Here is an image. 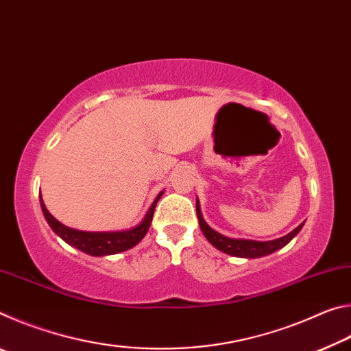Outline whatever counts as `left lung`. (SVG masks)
Segmentation results:
<instances>
[{
	"label": "left lung",
	"mask_w": 351,
	"mask_h": 351,
	"mask_svg": "<svg viewBox=\"0 0 351 351\" xmlns=\"http://www.w3.org/2000/svg\"><path fill=\"white\" fill-rule=\"evenodd\" d=\"M197 217H198L201 230H203L204 237L210 241L212 246H215L218 251H221L224 254L234 255V257H243V258L265 257V255H269L272 252L278 251V249L287 246L288 243L300 232L302 226H304V223L299 224L294 230H291L288 235L280 237V239L277 240L255 241V240H243V239H229V237H224L221 234H218L217 230H213L210 226L204 221L198 199H197Z\"/></svg>",
	"instance_id": "left-lung-1"
}]
</instances>
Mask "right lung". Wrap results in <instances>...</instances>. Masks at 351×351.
<instances>
[{
    "label": "right lung",
    "instance_id": "1",
    "mask_svg": "<svg viewBox=\"0 0 351 351\" xmlns=\"http://www.w3.org/2000/svg\"><path fill=\"white\" fill-rule=\"evenodd\" d=\"M162 193L164 192H161L156 198H154L150 209L147 210L144 219H142L138 226H134L133 229L128 230H119V232H85V230L71 229L51 215L49 210L46 209L43 199H41V195L40 204L47 224L51 226V229L54 230L63 241H66L68 245L77 247L79 251L85 254L94 255V257H104V255H112L127 251V249H132L144 239L148 229H150L154 207H156V203L159 198L162 197Z\"/></svg>",
    "mask_w": 351,
    "mask_h": 351
}]
</instances>
